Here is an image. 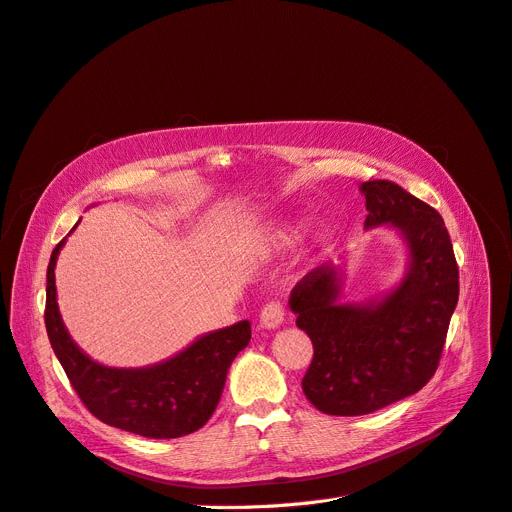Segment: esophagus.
I'll return each instance as SVG.
<instances>
[{
    "instance_id": "esophagus-1",
    "label": "esophagus",
    "mask_w": 512,
    "mask_h": 512,
    "mask_svg": "<svg viewBox=\"0 0 512 512\" xmlns=\"http://www.w3.org/2000/svg\"><path fill=\"white\" fill-rule=\"evenodd\" d=\"M259 322L265 328H278L284 322V305L280 301H270L261 309Z\"/></svg>"
}]
</instances>
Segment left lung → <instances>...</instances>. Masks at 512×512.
<instances>
[{"label": "left lung", "mask_w": 512, "mask_h": 512, "mask_svg": "<svg viewBox=\"0 0 512 512\" xmlns=\"http://www.w3.org/2000/svg\"><path fill=\"white\" fill-rule=\"evenodd\" d=\"M362 192L366 228L389 224L408 242L402 284L381 301L339 303L341 278L326 263L307 272L288 299L314 345L303 393L332 416L370 414L425 387L458 303V263L441 215L389 180L364 182Z\"/></svg>", "instance_id": "obj_1"}]
</instances>
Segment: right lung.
I'll return each mask as SVG.
<instances>
[{"label":"right lung","instance_id":"add662e5","mask_svg":"<svg viewBox=\"0 0 512 512\" xmlns=\"http://www.w3.org/2000/svg\"><path fill=\"white\" fill-rule=\"evenodd\" d=\"M64 240L50 257L43 318L56 358L83 406L110 427L150 439L184 437L201 429L219 404L230 364L251 341V324L242 320L209 332L175 358L150 368L96 364L73 343L58 311L54 268Z\"/></svg>","mask_w":512,"mask_h":512}]
</instances>
